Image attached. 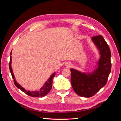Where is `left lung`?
Returning <instances> with one entry per match:
<instances>
[{
  "mask_svg": "<svg viewBox=\"0 0 121 121\" xmlns=\"http://www.w3.org/2000/svg\"><path fill=\"white\" fill-rule=\"evenodd\" d=\"M92 40L99 50L101 56L97 69L91 74L70 69L72 88L78 95L83 97H92L104 87L111 71V53L106 42L102 35L94 36Z\"/></svg>",
  "mask_w": 121,
  "mask_h": 121,
  "instance_id": "obj_1",
  "label": "left lung"
}]
</instances>
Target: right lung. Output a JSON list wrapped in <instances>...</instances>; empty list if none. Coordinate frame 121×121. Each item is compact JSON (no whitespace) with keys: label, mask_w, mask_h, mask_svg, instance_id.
<instances>
[{"label":"right lung","mask_w":121,"mask_h":121,"mask_svg":"<svg viewBox=\"0 0 121 121\" xmlns=\"http://www.w3.org/2000/svg\"><path fill=\"white\" fill-rule=\"evenodd\" d=\"M12 54V51H11V53H10V54ZM11 62H12V56H10L9 63V70H10L11 74H12V78L13 79H14V84L17 88H18L21 89L22 91L24 92V93H25L26 94H27V95L28 96H32V97H43V96H45L47 94H48V93H49L50 91H51V89L52 87L53 79L55 77V74H56L55 73H53L51 76H50L49 80H48V82H47L45 83L44 86L42 88H41L40 91H26L23 87H22L21 85H19V84H18V83L16 82V81L15 80L14 74H13V70L12 69V67H11Z\"/></svg>","instance_id":"obj_1"}]
</instances>
